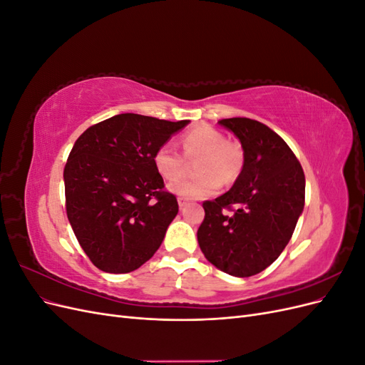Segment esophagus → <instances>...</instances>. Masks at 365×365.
I'll return each instance as SVG.
<instances>
[{
    "label": "esophagus",
    "mask_w": 365,
    "mask_h": 365,
    "mask_svg": "<svg viewBox=\"0 0 365 365\" xmlns=\"http://www.w3.org/2000/svg\"><path fill=\"white\" fill-rule=\"evenodd\" d=\"M178 205H180V208H184L187 205V201L184 200V197H178Z\"/></svg>",
    "instance_id": "34e87169"
}]
</instances>
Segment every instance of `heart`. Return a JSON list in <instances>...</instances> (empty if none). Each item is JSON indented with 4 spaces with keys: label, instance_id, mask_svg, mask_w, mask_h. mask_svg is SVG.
Returning <instances> with one entry per match:
<instances>
[{
    "label": "heart",
    "instance_id": "heart-1",
    "mask_svg": "<svg viewBox=\"0 0 365 365\" xmlns=\"http://www.w3.org/2000/svg\"><path fill=\"white\" fill-rule=\"evenodd\" d=\"M181 145L186 158H202L197 165V173L202 175L200 179L169 185L172 193L184 200H204L215 195L220 182H233L244 165V152L237 143L227 141L222 132L212 126H196L187 130ZM185 159L173 145L164 143L153 153V165L163 180L173 182L182 175Z\"/></svg>",
    "mask_w": 365,
    "mask_h": 365
}]
</instances>
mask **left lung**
I'll list each match as a JSON object with an SVG mask.
<instances>
[{
	"mask_svg": "<svg viewBox=\"0 0 365 365\" xmlns=\"http://www.w3.org/2000/svg\"><path fill=\"white\" fill-rule=\"evenodd\" d=\"M217 123L239 138L244 168L227 193L202 204L197 244L220 271L251 277L291 240L304 207V173L291 148L267 125L245 117Z\"/></svg>",
	"mask_w": 365,
	"mask_h": 365,
	"instance_id": "1",
	"label": "left lung"
}]
</instances>
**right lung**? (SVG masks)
I'll return each mask as SVG.
<instances>
[{"mask_svg":"<svg viewBox=\"0 0 365 365\" xmlns=\"http://www.w3.org/2000/svg\"><path fill=\"white\" fill-rule=\"evenodd\" d=\"M189 120L118 114L76 140L63 169L65 207L82 250L98 269H138L178 215L153 153Z\"/></svg>","mask_w":365,"mask_h":365,"instance_id":"obj_1","label":"right lung"}]
</instances>
